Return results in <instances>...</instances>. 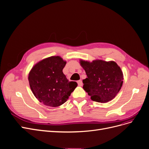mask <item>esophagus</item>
I'll return each instance as SVG.
<instances>
[{
    "label": "esophagus",
    "mask_w": 149,
    "mask_h": 149,
    "mask_svg": "<svg viewBox=\"0 0 149 149\" xmlns=\"http://www.w3.org/2000/svg\"><path fill=\"white\" fill-rule=\"evenodd\" d=\"M77 83H78V85L79 86H81L83 85V83H82L81 80H79L78 81H77Z\"/></svg>",
    "instance_id": "esophagus-1"
}]
</instances>
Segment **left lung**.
Instances as JSON below:
<instances>
[{
  "mask_svg": "<svg viewBox=\"0 0 149 149\" xmlns=\"http://www.w3.org/2000/svg\"><path fill=\"white\" fill-rule=\"evenodd\" d=\"M80 64L88 77L83 80V88L91 100L100 103L113 100L119 92L124 80L122 71L117 63L102 60L92 62L80 60Z\"/></svg>",
  "mask_w": 149,
  "mask_h": 149,
  "instance_id": "left-lung-1",
  "label": "left lung"
}]
</instances>
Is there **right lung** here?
<instances>
[{
    "instance_id": "add662e5",
    "label": "right lung",
    "mask_w": 149,
    "mask_h": 149,
    "mask_svg": "<svg viewBox=\"0 0 149 149\" xmlns=\"http://www.w3.org/2000/svg\"><path fill=\"white\" fill-rule=\"evenodd\" d=\"M66 61L60 56L44 58L32 67L29 74L30 89L44 105L57 107L65 103L75 88V81H69L63 72Z\"/></svg>"
}]
</instances>
